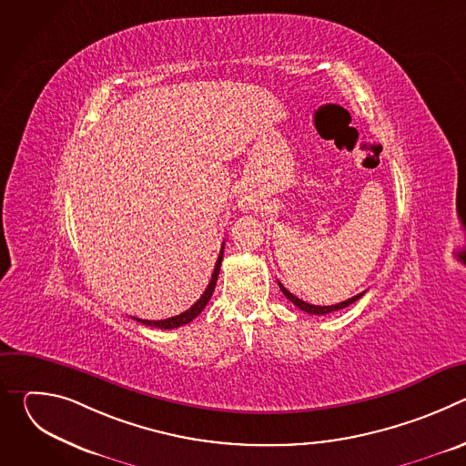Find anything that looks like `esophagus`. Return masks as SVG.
I'll use <instances>...</instances> for the list:
<instances>
[{
  "label": "esophagus",
  "mask_w": 466,
  "mask_h": 466,
  "mask_svg": "<svg viewBox=\"0 0 466 466\" xmlns=\"http://www.w3.org/2000/svg\"><path fill=\"white\" fill-rule=\"evenodd\" d=\"M239 207H241V208H248V203L245 201V198H241V201H239Z\"/></svg>",
  "instance_id": "esophagus-1"
}]
</instances>
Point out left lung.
Instances as JSON below:
<instances>
[{
    "instance_id": "obj_1",
    "label": "left lung",
    "mask_w": 466,
    "mask_h": 466,
    "mask_svg": "<svg viewBox=\"0 0 466 466\" xmlns=\"http://www.w3.org/2000/svg\"><path fill=\"white\" fill-rule=\"evenodd\" d=\"M279 286H280V291L286 295V299H288V300H291L299 309H302V311H306V313H311V315H326V313H331V311L343 309V308H347V306L354 304L356 300H360V299L365 295V291H363V293H360V295H356V297H352V299H349V300H345V302L334 304V306H313V304H308V302L300 300V299H299V297H295L293 293H289V291H288L280 282H279Z\"/></svg>"
}]
</instances>
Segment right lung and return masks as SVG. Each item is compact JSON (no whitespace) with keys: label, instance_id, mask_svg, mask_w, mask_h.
<instances>
[{"label":"right lung","instance_id":"1","mask_svg":"<svg viewBox=\"0 0 466 466\" xmlns=\"http://www.w3.org/2000/svg\"><path fill=\"white\" fill-rule=\"evenodd\" d=\"M223 248H225V243L219 250V256H218V261H216V268H214V273H212V280L208 282V288L205 289V293L201 295V299H198L189 309H186L184 313L180 315H175V317H169V319H164V320H144V319H137L138 322L146 324V326H155V328H162V329H173V328H178V326H184L187 322H191L198 313H201L208 300L212 299V293L216 289V282H218V277H219V269H221V261H223Z\"/></svg>","mask_w":466,"mask_h":466}]
</instances>
